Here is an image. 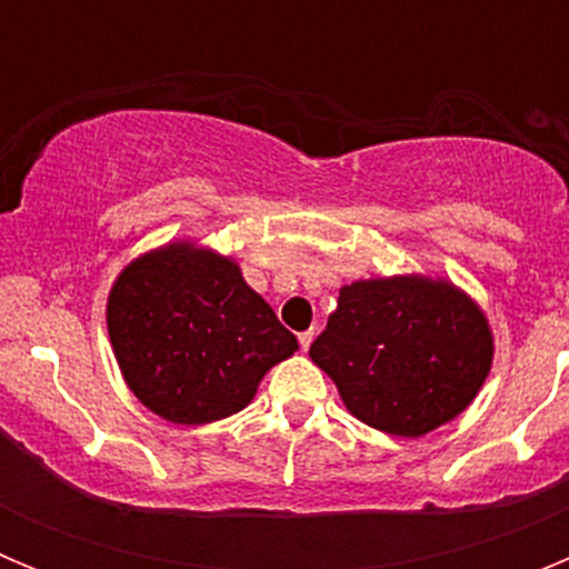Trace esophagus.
Listing matches in <instances>:
<instances>
[{"label":"esophagus","instance_id":"esophagus-1","mask_svg":"<svg viewBox=\"0 0 569 569\" xmlns=\"http://www.w3.org/2000/svg\"><path fill=\"white\" fill-rule=\"evenodd\" d=\"M313 330H305V333H299V345H301V350H308L310 345H313Z\"/></svg>","mask_w":569,"mask_h":569}]
</instances>
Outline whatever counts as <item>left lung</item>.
<instances>
[{
	"label": "left lung",
	"instance_id": "8db88e82",
	"mask_svg": "<svg viewBox=\"0 0 569 569\" xmlns=\"http://www.w3.org/2000/svg\"><path fill=\"white\" fill-rule=\"evenodd\" d=\"M345 407L381 433L416 439L467 410L492 365L485 313L430 276L361 279L310 345Z\"/></svg>",
	"mask_w": 569,
	"mask_h": 569
}]
</instances>
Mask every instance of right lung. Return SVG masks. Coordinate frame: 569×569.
Wrapping results in <instances>:
<instances>
[{
	"label": "right lung",
	"mask_w": 569,
	"mask_h": 569,
	"mask_svg": "<svg viewBox=\"0 0 569 569\" xmlns=\"http://www.w3.org/2000/svg\"><path fill=\"white\" fill-rule=\"evenodd\" d=\"M108 333L136 399L173 425L239 413L270 367L299 350L239 264L190 241L150 250L119 273Z\"/></svg>",
	"instance_id": "add662e5"
}]
</instances>
